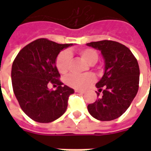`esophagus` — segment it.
<instances>
[{"mask_svg": "<svg viewBox=\"0 0 151 151\" xmlns=\"http://www.w3.org/2000/svg\"><path fill=\"white\" fill-rule=\"evenodd\" d=\"M76 92H78V93H80V94H84L85 91H82V90H75Z\"/></svg>", "mask_w": 151, "mask_h": 151, "instance_id": "34e87169", "label": "esophagus"}]
</instances>
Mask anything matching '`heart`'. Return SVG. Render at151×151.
<instances>
[{"label":"heart","mask_w":151,"mask_h":151,"mask_svg":"<svg viewBox=\"0 0 151 151\" xmlns=\"http://www.w3.org/2000/svg\"><path fill=\"white\" fill-rule=\"evenodd\" d=\"M79 54L86 62L90 65H93L97 62L99 58L98 52L92 48H84L79 51ZM71 60V55L68 51H63L57 56L56 65L60 73H65L69 69ZM95 81V77L91 73L83 75L69 74L65 78V82L67 85L76 89H84Z\"/></svg>","instance_id":"b5f03b06"}]
</instances>
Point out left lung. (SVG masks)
I'll use <instances>...</instances> for the list:
<instances>
[{
  "instance_id": "obj_1",
  "label": "left lung",
  "mask_w": 151,
  "mask_h": 151,
  "mask_svg": "<svg viewBox=\"0 0 151 151\" xmlns=\"http://www.w3.org/2000/svg\"><path fill=\"white\" fill-rule=\"evenodd\" d=\"M86 45L99 50L104 60V73L96 83L99 91L104 88L103 96L87 106L89 113L102 121L115 120L125 112L137 93V60L127 47L116 41L102 40Z\"/></svg>"
}]
</instances>
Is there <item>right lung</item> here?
Segmentation results:
<instances>
[{
    "mask_svg": "<svg viewBox=\"0 0 151 151\" xmlns=\"http://www.w3.org/2000/svg\"><path fill=\"white\" fill-rule=\"evenodd\" d=\"M72 45L39 39L25 46L13 62L14 93L22 110L35 121L49 123L65 112L74 91L58 79L56 60L60 51ZM49 83L58 86L56 91L47 88Z\"/></svg>",
    "mask_w": 151,
    "mask_h": 151,
    "instance_id": "right-lung-1",
    "label": "right lung"
}]
</instances>
